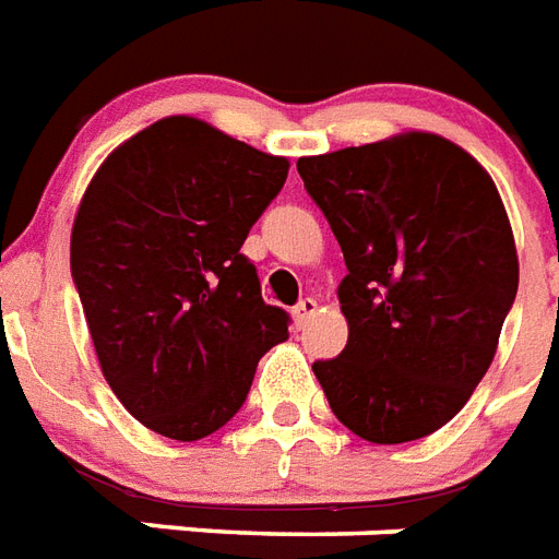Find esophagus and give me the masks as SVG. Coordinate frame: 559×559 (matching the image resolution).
<instances>
[{
	"mask_svg": "<svg viewBox=\"0 0 559 559\" xmlns=\"http://www.w3.org/2000/svg\"><path fill=\"white\" fill-rule=\"evenodd\" d=\"M317 310H319L317 298H301V301H298L296 308H293V319H296V325H298V328L308 325L310 319L317 317Z\"/></svg>",
	"mask_w": 559,
	"mask_h": 559,
	"instance_id": "obj_1",
	"label": "esophagus"
}]
</instances>
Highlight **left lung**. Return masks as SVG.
Returning <instances> with one entry per match:
<instances>
[{
    "instance_id": "left-lung-1",
    "label": "left lung",
    "mask_w": 559,
    "mask_h": 559,
    "mask_svg": "<svg viewBox=\"0 0 559 559\" xmlns=\"http://www.w3.org/2000/svg\"><path fill=\"white\" fill-rule=\"evenodd\" d=\"M348 275V343L317 360L331 411L378 445L454 419L496 357L519 289L504 202L484 166L428 131L298 157Z\"/></svg>"
}]
</instances>
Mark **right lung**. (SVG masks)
Returning a JSON list of instances; mask_svg holds the SVG:
<instances>
[{
  "instance_id": "1",
  "label": "right lung",
  "mask_w": 559,
  "mask_h": 559,
  "mask_svg": "<svg viewBox=\"0 0 559 559\" xmlns=\"http://www.w3.org/2000/svg\"><path fill=\"white\" fill-rule=\"evenodd\" d=\"M287 157L195 117L126 140L84 190L72 281L102 374L138 421L193 442L240 411L254 369L289 336L242 254L287 181Z\"/></svg>"
}]
</instances>
